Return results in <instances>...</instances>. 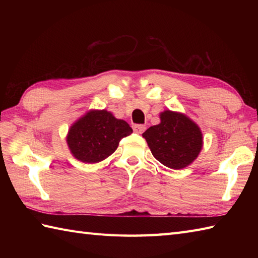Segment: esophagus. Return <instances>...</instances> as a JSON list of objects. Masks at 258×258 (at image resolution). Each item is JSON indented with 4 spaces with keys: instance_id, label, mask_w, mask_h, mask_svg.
<instances>
[{
    "instance_id": "obj_1",
    "label": "esophagus",
    "mask_w": 258,
    "mask_h": 258,
    "mask_svg": "<svg viewBox=\"0 0 258 258\" xmlns=\"http://www.w3.org/2000/svg\"><path fill=\"white\" fill-rule=\"evenodd\" d=\"M145 125H143V124H134L133 125V131L135 133H138V134H142L145 131Z\"/></svg>"
}]
</instances>
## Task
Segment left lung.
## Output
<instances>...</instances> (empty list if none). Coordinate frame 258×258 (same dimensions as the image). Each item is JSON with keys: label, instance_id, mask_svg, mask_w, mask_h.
<instances>
[{"label": "left lung", "instance_id": "8db88e82", "mask_svg": "<svg viewBox=\"0 0 258 258\" xmlns=\"http://www.w3.org/2000/svg\"><path fill=\"white\" fill-rule=\"evenodd\" d=\"M153 156L173 169L184 168L199 156L203 136L199 126L180 113L165 111L161 123L143 133Z\"/></svg>", "mask_w": 258, "mask_h": 258}]
</instances>
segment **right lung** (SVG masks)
Here are the masks:
<instances>
[{
	"instance_id": "add662e5",
	"label": "right lung",
	"mask_w": 258,
	"mask_h": 258,
	"mask_svg": "<svg viewBox=\"0 0 258 258\" xmlns=\"http://www.w3.org/2000/svg\"><path fill=\"white\" fill-rule=\"evenodd\" d=\"M133 130L107 111H91L71 126L67 138L72 154L84 163L105 160L117 149L119 141Z\"/></svg>"
}]
</instances>
